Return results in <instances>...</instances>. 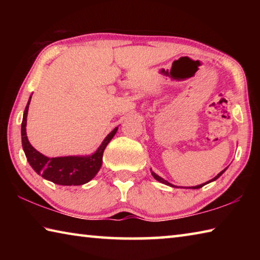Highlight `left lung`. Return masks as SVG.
<instances>
[{"instance_id":"obj_1","label":"left lung","mask_w":260,"mask_h":260,"mask_svg":"<svg viewBox=\"0 0 260 260\" xmlns=\"http://www.w3.org/2000/svg\"><path fill=\"white\" fill-rule=\"evenodd\" d=\"M151 171V174H152V177L153 178H155L156 180H157V181H159V182H161V183H164V184H167V186H171V187H174L175 188V186H173V184H171L170 182H167L166 181V180H164V179H162V178H160L159 177V175H157L155 172H152V170H150ZM225 171H226V169L225 170H222L221 171V172H220L218 175H217V177H214L212 180H210V181L209 182H211V181H214V180H217L219 177H220V175H221L223 172H225ZM209 182H205V183H202V184H200V186H195V187H190V188H192V189H199V188H202V187H203V186H205V184L206 183H209ZM178 188V187H177Z\"/></svg>"}]
</instances>
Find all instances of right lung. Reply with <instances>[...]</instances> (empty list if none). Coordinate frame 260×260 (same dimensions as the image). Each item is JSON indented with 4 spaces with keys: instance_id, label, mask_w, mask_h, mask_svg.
I'll use <instances>...</instances> for the list:
<instances>
[{
    "instance_id": "obj_1",
    "label": "right lung",
    "mask_w": 260,
    "mask_h": 260,
    "mask_svg": "<svg viewBox=\"0 0 260 260\" xmlns=\"http://www.w3.org/2000/svg\"><path fill=\"white\" fill-rule=\"evenodd\" d=\"M29 102L30 98L25 108L23 122H21V144H23L26 158L32 169L42 178L54 183L61 184V186H80V184L89 182L98 174L102 166L103 152L108 143L117 133L118 127L104 139L100 148L91 156L49 158L35 150L26 135V121H27Z\"/></svg>"
}]
</instances>
